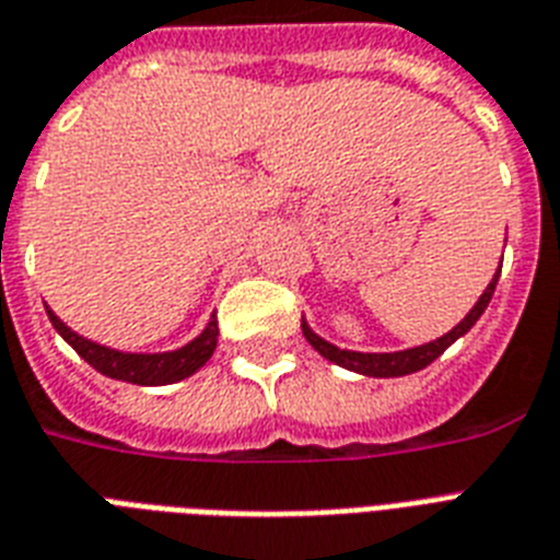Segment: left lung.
<instances>
[{
  "label": "left lung",
  "instance_id": "obj_1",
  "mask_svg": "<svg viewBox=\"0 0 560 560\" xmlns=\"http://www.w3.org/2000/svg\"><path fill=\"white\" fill-rule=\"evenodd\" d=\"M500 270H503V267H500ZM500 270L494 272V279H491V284L486 288V293L479 296L477 305L470 307V314L465 316V319H462V323L456 325L453 331H447L444 337H439V340H433V342L416 346V349L392 351V354H363V351L337 349V346H331V342L323 340V337H316L305 319H302V334H305V340L311 342V346H314V349L319 351L325 360H331V363H337V366L351 369V372H358V374H369V377H400V374L421 372V369L430 366L435 358H442L444 349L459 340L462 334H468L470 328L477 325L479 316L486 314L488 302H491V296H494V288H497V279H500Z\"/></svg>",
  "mask_w": 560,
  "mask_h": 560
}]
</instances>
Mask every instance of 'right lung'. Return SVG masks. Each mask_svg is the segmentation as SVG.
Here are the masks:
<instances>
[{
	"label": "right lung",
	"mask_w": 560,
	"mask_h": 560,
	"mask_svg": "<svg viewBox=\"0 0 560 560\" xmlns=\"http://www.w3.org/2000/svg\"><path fill=\"white\" fill-rule=\"evenodd\" d=\"M48 311V307H46ZM48 319L57 328V334L63 337L69 346H72L78 354H81L92 369H98L101 374L107 377H116V381L139 383V386H162V383H177L188 374H194L197 369L206 366V360L214 354L218 349V319L211 316L206 331L191 340L188 346L177 351H162V354H127V351L107 349V346H98V342L86 340L81 334H74L69 325H63L51 311H48Z\"/></svg>",
	"instance_id": "1"
}]
</instances>
